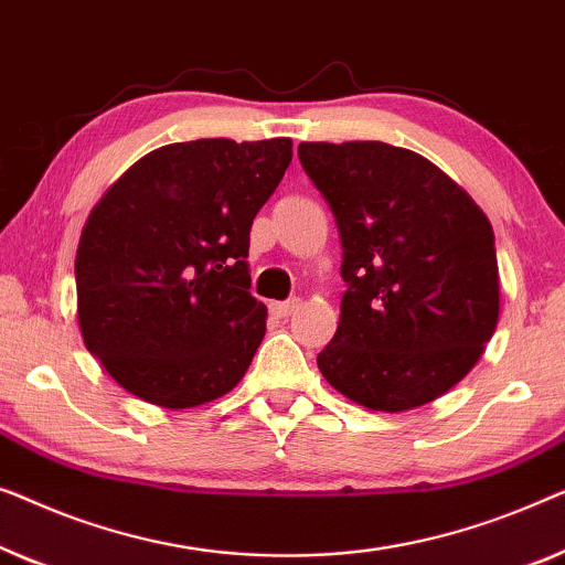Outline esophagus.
<instances>
[{"label": "esophagus", "mask_w": 565, "mask_h": 565, "mask_svg": "<svg viewBox=\"0 0 565 565\" xmlns=\"http://www.w3.org/2000/svg\"><path fill=\"white\" fill-rule=\"evenodd\" d=\"M301 299H289V301H271V315L276 317H291L294 312H299Z\"/></svg>", "instance_id": "34e87169"}]
</instances>
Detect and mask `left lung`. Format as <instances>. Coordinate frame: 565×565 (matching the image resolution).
Returning a JSON list of instances; mask_svg holds the SVG:
<instances>
[{
	"instance_id": "left-lung-1",
	"label": "left lung",
	"mask_w": 565,
	"mask_h": 565,
	"mask_svg": "<svg viewBox=\"0 0 565 565\" xmlns=\"http://www.w3.org/2000/svg\"><path fill=\"white\" fill-rule=\"evenodd\" d=\"M299 161L338 220L348 284L320 373L376 412L438 399L479 363L499 322L489 217L415 150L301 142Z\"/></svg>"
}]
</instances>
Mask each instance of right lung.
Here are the masks:
<instances>
[{
	"mask_svg": "<svg viewBox=\"0 0 565 565\" xmlns=\"http://www.w3.org/2000/svg\"><path fill=\"white\" fill-rule=\"evenodd\" d=\"M291 163V138L150 150L94 204L76 250L86 351L142 402L200 407L233 392L266 335L250 225Z\"/></svg>",
	"mask_w": 565,
	"mask_h": 565,
	"instance_id": "right-lung-1",
	"label": "right lung"
}]
</instances>
